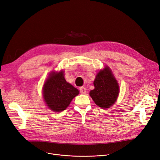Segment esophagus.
<instances>
[{
    "mask_svg": "<svg viewBox=\"0 0 160 160\" xmlns=\"http://www.w3.org/2000/svg\"><path fill=\"white\" fill-rule=\"evenodd\" d=\"M80 92L81 93V94H85L86 93V88L84 87H80Z\"/></svg>",
    "mask_w": 160,
    "mask_h": 160,
    "instance_id": "1",
    "label": "esophagus"
}]
</instances>
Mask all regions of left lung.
<instances>
[{
  "label": "left lung",
  "mask_w": 160,
  "mask_h": 160,
  "mask_svg": "<svg viewBox=\"0 0 160 160\" xmlns=\"http://www.w3.org/2000/svg\"><path fill=\"white\" fill-rule=\"evenodd\" d=\"M95 88L90 92V96L100 108H108L117 99L119 86L108 67L99 72L94 80Z\"/></svg>",
  "instance_id": "left-lung-1"
}]
</instances>
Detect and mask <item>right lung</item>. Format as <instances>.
I'll return each instance as SVG.
<instances>
[{"instance_id": "1", "label": "right lung", "mask_w": 160, "mask_h": 160, "mask_svg": "<svg viewBox=\"0 0 160 160\" xmlns=\"http://www.w3.org/2000/svg\"><path fill=\"white\" fill-rule=\"evenodd\" d=\"M79 94L77 88L68 83L62 72L51 73L43 85V96L48 107L54 111H62Z\"/></svg>"}]
</instances>
